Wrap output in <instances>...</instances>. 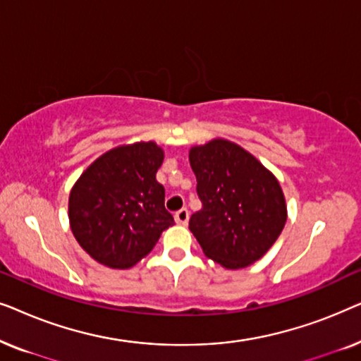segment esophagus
Listing matches in <instances>:
<instances>
[{
	"instance_id": "obj_1",
	"label": "esophagus",
	"mask_w": 361,
	"mask_h": 361,
	"mask_svg": "<svg viewBox=\"0 0 361 361\" xmlns=\"http://www.w3.org/2000/svg\"><path fill=\"white\" fill-rule=\"evenodd\" d=\"M174 219H176V221H177V224H179V225H185L187 221H189V210H187V209H180L179 212H176Z\"/></svg>"
}]
</instances>
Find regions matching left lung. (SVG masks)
Instances as JSON below:
<instances>
[{"mask_svg":"<svg viewBox=\"0 0 361 361\" xmlns=\"http://www.w3.org/2000/svg\"><path fill=\"white\" fill-rule=\"evenodd\" d=\"M189 161L202 202L189 228L207 258L226 269L258 261L288 220L278 179L253 154L226 140L192 147Z\"/></svg>","mask_w":361,"mask_h":361,"instance_id":"1","label":"left lung"}]
</instances>
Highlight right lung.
Listing matches in <instances>:
<instances>
[{
	"instance_id": "1",
	"label": "right lung",
	"mask_w": 361,
	"mask_h": 361,
	"mask_svg": "<svg viewBox=\"0 0 361 361\" xmlns=\"http://www.w3.org/2000/svg\"><path fill=\"white\" fill-rule=\"evenodd\" d=\"M162 161L164 151L152 141L118 146L92 162L72 187V233L100 264L131 268L174 225L164 187L156 180Z\"/></svg>"
}]
</instances>
